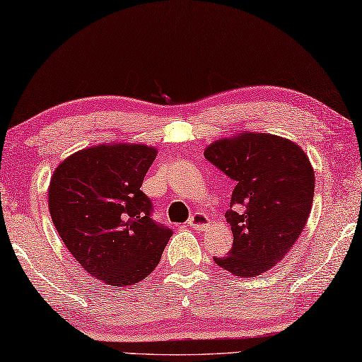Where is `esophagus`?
Returning a JSON list of instances; mask_svg holds the SVG:
<instances>
[{
    "label": "esophagus",
    "mask_w": 362,
    "mask_h": 362,
    "mask_svg": "<svg viewBox=\"0 0 362 362\" xmlns=\"http://www.w3.org/2000/svg\"><path fill=\"white\" fill-rule=\"evenodd\" d=\"M187 226H191L197 230H202L204 228L209 226V218H206L204 213H195V215L189 218Z\"/></svg>",
    "instance_id": "obj_1"
}]
</instances>
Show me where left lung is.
I'll return each instance as SVG.
<instances>
[{
  "label": "left lung",
  "mask_w": 362,
  "mask_h": 362,
  "mask_svg": "<svg viewBox=\"0 0 362 362\" xmlns=\"http://www.w3.org/2000/svg\"><path fill=\"white\" fill-rule=\"evenodd\" d=\"M204 156L235 181L224 215L233 247L228 257L213 259L245 279L263 274L290 252L310 216L315 195L310 158L295 142L266 133L218 139Z\"/></svg>",
  "instance_id": "obj_1"
}]
</instances>
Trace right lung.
<instances>
[{
	"instance_id": "right-lung-1",
	"label": "right lung",
	"mask_w": 362,
	"mask_h": 362,
	"mask_svg": "<svg viewBox=\"0 0 362 362\" xmlns=\"http://www.w3.org/2000/svg\"><path fill=\"white\" fill-rule=\"evenodd\" d=\"M157 151L103 144L74 153L51 177L49 213L65 247L107 286H133L151 274L173 230L152 220L141 191Z\"/></svg>"
}]
</instances>
